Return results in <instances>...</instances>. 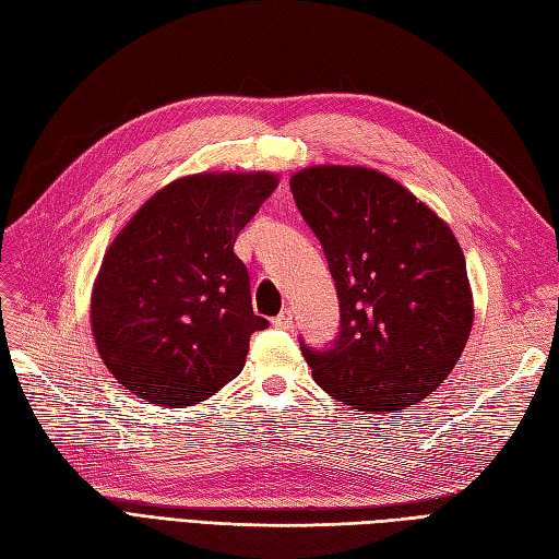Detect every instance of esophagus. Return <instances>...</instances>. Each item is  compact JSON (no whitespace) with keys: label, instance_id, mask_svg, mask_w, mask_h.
<instances>
[{"label":"esophagus","instance_id":"esophagus-1","mask_svg":"<svg viewBox=\"0 0 559 559\" xmlns=\"http://www.w3.org/2000/svg\"><path fill=\"white\" fill-rule=\"evenodd\" d=\"M271 323H274L276 328H290L293 325V311L290 309H283Z\"/></svg>","mask_w":559,"mask_h":559}]
</instances>
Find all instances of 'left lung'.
Returning a JSON list of instances; mask_svg holds the SVG:
<instances>
[{
  "mask_svg": "<svg viewBox=\"0 0 559 559\" xmlns=\"http://www.w3.org/2000/svg\"><path fill=\"white\" fill-rule=\"evenodd\" d=\"M340 299L333 349L302 354L337 402L399 413L449 378L475 321L465 254L451 226L384 171L311 165L290 177Z\"/></svg>",
  "mask_w": 559,
  "mask_h": 559,
  "instance_id": "left-lung-1",
  "label": "left lung"
}]
</instances>
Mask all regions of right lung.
Listing matches in <instances>:
<instances>
[{"mask_svg": "<svg viewBox=\"0 0 559 559\" xmlns=\"http://www.w3.org/2000/svg\"><path fill=\"white\" fill-rule=\"evenodd\" d=\"M278 186L274 171H200L163 186L108 246L90 321L124 390L171 408L231 382L264 331L236 238Z\"/></svg>", "mask_w": 559, "mask_h": 559, "instance_id": "obj_1", "label": "right lung"}]
</instances>
